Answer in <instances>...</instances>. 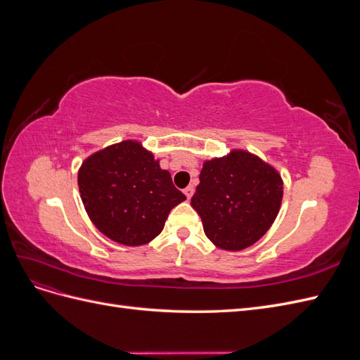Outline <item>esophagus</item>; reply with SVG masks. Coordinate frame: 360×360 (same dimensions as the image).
<instances>
[{
    "label": "esophagus",
    "mask_w": 360,
    "mask_h": 360,
    "mask_svg": "<svg viewBox=\"0 0 360 360\" xmlns=\"http://www.w3.org/2000/svg\"><path fill=\"white\" fill-rule=\"evenodd\" d=\"M193 186H188L186 189H184V195H186V197H188V200H191V197H192V195H193Z\"/></svg>",
    "instance_id": "34e87169"
}]
</instances>
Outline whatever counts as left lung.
<instances>
[{
  "instance_id": "obj_1",
  "label": "left lung",
  "mask_w": 360,
  "mask_h": 360,
  "mask_svg": "<svg viewBox=\"0 0 360 360\" xmlns=\"http://www.w3.org/2000/svg\"><path fill=\"white\" fill-rule=\"evenodd\" d=\"M281 200L279 174L257 156L237 150L204 162L191 204L217 248L242 250L267 233Z\"/></svg>"
}]
</instances>
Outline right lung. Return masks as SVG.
Returning <instances> with one entry per match:
<instances>
[{"label": "right lung", "instance_id": "right-lung-1", "mask_svg": "<svg viewBox=\"0 0 360 360\" xmlns=\"http://www.w3.org/2000/svg\"><path fill=\"white\" fill-rule=\"evenodd\" d=\"M86 213L111 240L146 245L163 230L171 209L186 200L169 172L136 141H123L86 159L78 174Z\"/></svg>", "mask_w": 360, "mask_h": 360}]
</instances>
